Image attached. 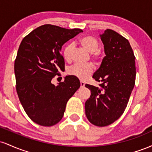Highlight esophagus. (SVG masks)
<instances>
[{
    "label": "esophagus",
    "instance_id": "1",
    "mask_svg": "<svg viewBox=\"0 0 152 152\" xmlns=\"http://www.w3.org/2000/svg\"><path fill=\"white\" fill-rule=\"evenodd\" d=\"M80 86H81V87H83L85 86V83L83 82V81H80Z\"/></svg>",
    "mask_w": 152,
    "mask_h": 152
}]
</instances>
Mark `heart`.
<instances>
[{
    "label": "heart",
    "mask_w": 152,
    "mask_h": 152,
    "mask_svg": "<svg viewBox=\"0 0 152 152\" xmlns=\"http://www.w3.org/2000/svg\"><path fill=\"white\" fill-rule=\"evenodd\" d=\"M79 43L86 51L91 54L92 58L96 60L99 58L98 52L99 41L92 36H86L79 40ZM73 48L71 44H67L63 50V56L66 61H70L72 57ZM93 67L90 64L81 65L75 64L69 70V73L72 76H76L80 79H86L89 77L93 72Z\"/></svg>",
    "instance_id": "b5f03b06"
}]
</instances>
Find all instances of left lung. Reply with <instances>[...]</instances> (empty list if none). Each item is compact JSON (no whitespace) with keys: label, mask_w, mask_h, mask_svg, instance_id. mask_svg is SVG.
Wrapping results in <instances>:
<instances>
[{"label":"left lung","mask_w":152,"mask_h":152,"mask_svg":"<svg viewBox=\"0 0 152 152\" xmlns=\"http://www.w3.org/2000/svg\"><path fill=\"white\" fill-rule=\"evenodd\" d=\"M106 56L93 78L101 88L86 84L91 91L85 103L86 117L92 124L106 126L123 114L135 84V56L129 41L107 29L100 34Z\"/></svg>","instance_id":"1"}]
</instances>
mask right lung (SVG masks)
Returning a JSON list of instances; mask_svg holds the SVG:
<instances>
[{
  "instance_id": "obj_1",
  "label": "right lung",
  "mask_w": 152,
  "mask_h": 152,
  "mask_svg": "<svg viewBox=\"0 0 152 152\" xmlns=\"http://www.w3.org/2000/svg\"><path fill=\"white\" fill-rule=\"evenodd\" d=\"M81 32L46 24L31 31L20 43L14 64L17 94L29 118L41 126L58 123L67 102L80 87L76 76H66L57 86L51 80L65 65L62 46Z\"/></svg>"
}]
</instances>
